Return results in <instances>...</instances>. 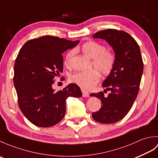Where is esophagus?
Masks as SVG:
<instances>
[{
    "instance_id": "1",
    "label": "esophagus",
    "mask_w": 158,
    "mask_h": 158,
    "mask_svg": "<svg viewBox=\"0 0 158 158\" xmlns=\"http://www.w3.org/2000/svg\"><path fill=\"white\" fill-rule=\"evenodd\" d=\"M81 92H82V96H83V97H88L89 96V93L87 92V91H85V90L81 89Z\"/></svg>"
}]
</instances>
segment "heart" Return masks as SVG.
Returning <instances> with one entry per match:
<instances>
[{
	"instance_id": "1",
	"label": "heart",
	"mask_w": 158,
	"mask_h": 158,
	"mask_svg": "<svg viewBox=\"0 0 158 158\" xmlns=\"http://www.w3.org/2000/svg\"><path fill=\"white\" fill-rule=\"evenodd\" d=\"M80 49L85 55L92 59V66L98 69L102 75H108L112 72L115 63V56L112 51L106 49V47L102 43L88 41L80 47ZM74 54V50L66 53L64 58L66 66H70ZM98 71L92 69L88 72L75 73L70 75L69 81L83 89H92L100 79V73Z\"/></svg>"
}]
</instances>
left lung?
Listing matches in <instances>:
<instances>
[{
    "instance_id": "8db88e82",
    "label": "left lung",
    "mask_w": 158,
    "mask_h": 158,
    "mask_svg": "<svg viewBox=\"0 0 158 158\" xmlns=\"http://www.w3.org/2000/svg\"><path fill=\"white\" fill-rule=\"evenodd\" d=\"M93 37L105 39L113 47L115 63L102 83L110 91L108 96L102 92L90 94L101 100V107L92 113V117L99 123H113L127 115L138 95L143 72L142 56L135 39L123 31L106 29L96 32Z\"/></svg>"
}]
</instances>
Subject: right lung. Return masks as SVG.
I'll return each mask as SVG.
<instances>
[{
	"instance_id": "obj_1",
	"label": "right lung",
	"mask_w": 158,
	"mask_h": 158,
	"mask_svg": "<svg viewBox=\"0 0 158 158\" xmlns=\"http://www.w3.org/2000/svg\"><path fill=\"white\" fill-rule=\"evenodd\" d=\"M79 42L46 35L29 40L20 49L14 64L13 83L19 109L34 125H56L65 115L66 100L82 96L75 83L56 92L52 88L55 78L63 70L62 53Z\"/></svg>"
}]
</instances>
